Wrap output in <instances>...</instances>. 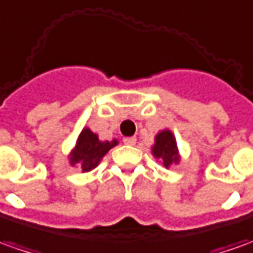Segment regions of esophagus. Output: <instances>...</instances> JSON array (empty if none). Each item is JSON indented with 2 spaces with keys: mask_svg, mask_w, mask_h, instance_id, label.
Returning a JSON list of instances; mask_svg holds the SVG:
<instances>
[{
  "mask_svg": "<svg viewBox=\"0 0 253 253\" xmlns=\"http://www.w3.org/2000/svg\"><path fill=\"white\" fill-rule=\"evenodd\" d=\"M123 142H125L126 145H135L137 138H135V137H126V138H123Z\"/></svg>",
  "mask_w": 253,
  "mask_h": 253,
  "instance_id": "34e87169",
  "label": "esophagus"
}]
</instances>
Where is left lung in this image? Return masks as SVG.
<instances>
[{
  "label": "left lung",
  "instance_id": "1",
  "mask_svg": "<svg viewBox=\"0 0 253 253\" xmlns=\"http://www.w3.org/2000/svg\"><path fill=\"white\" fill-rule=\"evenodd\" d=\"M151 154L154 155L156 161H159V163H162L166 169L180 163L181 155L177 147L176 137L171 133V130L163 128L156 134L154 144L151 147Z\"/></svg>",
  "mask_w": 253,
  "mask_h": 253
}]
</instances>
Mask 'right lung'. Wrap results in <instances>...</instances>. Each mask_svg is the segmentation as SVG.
<instances>
[{
  "label": "right lung",
  "instance_id": "1",
  "mask_svg": "<svg viewBox=\"0 0 253 253\" xmlns=\"http://www.w3.org/2000/svg\"><path fill=\"white\" fill-rule=\"evenodd\" d=\"M119 141L116 138L99 140L97 133L91 131L90 127H84L77 137L76 144L69 152V165L72 168H80L83 173L95 169L113 147H116Z\"/></svg>",
  "mask_w": 253,
  "mask_h": 253
}]
</instances>
